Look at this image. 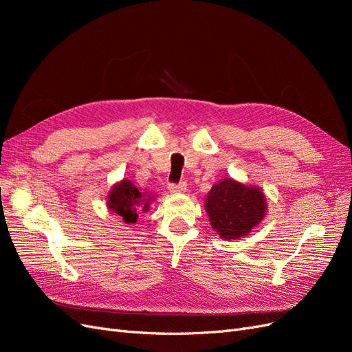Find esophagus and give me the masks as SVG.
I'll return each instance as SVG.
<instances>
[{"label": "esophagus", "instance_id": "1", "mask_svg": "<svg viewBox=\"0 0 352 352\" xmlns=\"http://www.w3.org/2000/svg\"><path fill=\"white\" fill-rule=\"evenodd\" d=\"M167 189L172 194H182V192H185V190H186V185L185 184H168Z\"/></svg>", "mask_w": 352, "mask_h": 352}]
</instances>
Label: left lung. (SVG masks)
I'll return each mask as SVG.
<instances>
[{
	"instance_id": "left-lung-1",
	"label": "left lung",
	"mask_w": 352,
	"mask_h": 352,
	"mask_svg": "<svg viewBox=\"0 0 352 352\" xmlns=\"http://www.w3.org/2000/svg\"><path fill=\"white\" fill-rule=\"evenodd\" d=\"M206 211L211 228L229 241L248 235L264 219L267 202L260 188L226 177L212 186L206 197Z\"/></svg>"
}]
</instances>
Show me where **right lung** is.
Masks as SVG:
<instances>
[{"mask_svg":"<svg viewBox=\"0 0 352 352\" xmlns=\"http://www.w3.org/2000/svg\"><path fill=\"white\" fill-rule=\"evenodd\" d=\"M154 197L138 189L131 180L123 179L116 184L107 197V207L119 214L124 223H136L140 211H146Z\"/></svg>","mask_w":352,"mask_h":352,"instance_id":"1","label":"right lung"}]
</instances>
